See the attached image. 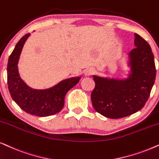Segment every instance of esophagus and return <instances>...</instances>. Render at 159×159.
I'll return each mask as SVG.
<instances>
[{"label":"esophagus","instance_id":"esophagus-1","mask_svg":"<svg viewBox=\"0 0 159 159\" xmlns=\"http://www.w3.org/2000/svg\"><path fill=\"white\" fill-rule=\"evenodd\" d=\"M94 73H95V70L93 69H92V68H89V69H85L84 71V74L85 76L92 75H93Z\"/></svg>","mask_w":159,"mask_h":159}]
</instances>
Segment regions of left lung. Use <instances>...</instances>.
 Segmentation results:
<instances>
[{"label": "left lung", "mask_w": 159, "mask_h": 159, "mask_svg": "<svg viewBox=\"0 0 159 159\" xmlns=\"http://www.w3.org/2000/svg\"><path fill=\"white\" fill-rule=\"evenodd\" d=\"M134 46L128 55V77L115 79L93 75L95 88L91 102L95 110L103 116L120 118L138 112L145 106L156 80L154 56L150 45L134 34Z\"/></svg>", "instance_id": "8db88e82"}]
</instances>
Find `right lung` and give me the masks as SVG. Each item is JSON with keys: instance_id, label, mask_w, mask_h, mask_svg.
Masks as SVG:
<instances>
[{"instance_id": "obj_1", "label": "right lung", "mask_w": 159, "mask_h": 159, "mask_svg": "<svg viewBox=\"0 0 159 159\" xmlns=\"http://www.w3.org/2000/svg\"><path fill=\"white\" fill-rule=\"evenodd\" d=\"M30 34L22 36L9 57L7 65L8 88L11 96L22 110L39 117H47L60 112L64 106L66 94L75 87L81 77L62 80L52 88L44 90L34 89L20 77L18 62L22 49Z\"/></svg>"}]
</instances>
